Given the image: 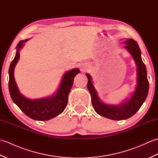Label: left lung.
Here are the masks:
<instances>
[{
  "label": "left lung",
  "mask_w": 158,
  "mask_h": 158,
  "mask_svg": "<svg viewBox=\"0 0 158 158\" xmlns=\"http://www.w3.org/2000/svg\"><path fill=\"white\" fill-rule=\"evenodd\" d=\"M122 43L125 44L124 48L130 53L136 65V85L129 98L123 100L118 105L103 102L94 86L92 77L86 73L88 79V89L92 96V103L95 111L102 117L117 121L128 119L135 115L145 101L149 92L146 66L142 60L141 52L138 44L132 39H126Z\"/></svg>",
  "instance_id": "8db88e82"
}]
</instances>
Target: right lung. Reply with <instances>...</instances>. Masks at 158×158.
<instances>
[{
    "mask_svg": "<svg viewBox=\"0 0 158 158\" xmlns=\"http://www.w3.org/2000/svg\"><path fill=\"white\" fill-rule=\"evenodd\" d=\"M28 39L20 41L16 47V53L9 69V90L13 102L30 118L37 121H48L62 113L68 103V96L72 88L74 78L80 73L79 69L65 72L58 89L52 95L39 99L26 98L20 92L14 77L15 67L19 59V53Z\"/></svg>",
    "mask_w": 158,
    "mask_h": 158,
    "instance_id": "obj_1",
    "label": "right lung"
}]
</instances>
